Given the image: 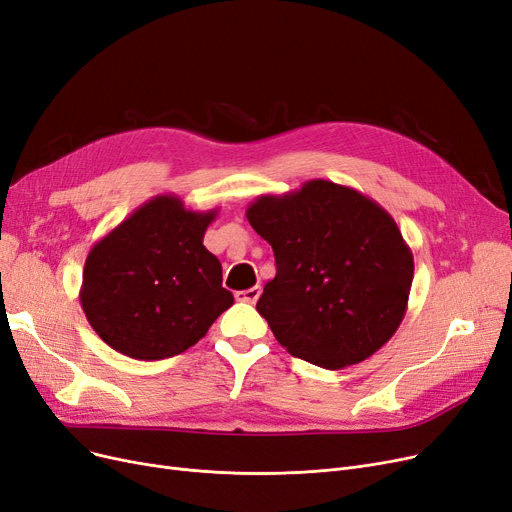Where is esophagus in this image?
Instances as JSON below:
<instances>
[{
	"label": "esophagus",
	"instance_id": "esophagus-1",
	"mask_svg": "<svg viewBox=\"0 0 512 512\" xmlns=\"http://www.w3.org/2000/svg\"><path fill=\"white\" fill-rule=\"evenodd\" d=\"M261 295V286H251L247 288V291H238L236 293V299L242 301V303H255Z\"/></svg>",
	"mask_w": 512,
	"mask_h": 512
}]
</instances>
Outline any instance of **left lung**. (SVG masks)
<instances>
[{"mask_svg": "<svg viewBox=\"0 0 512 512\" xmlns=\"http://www.w3.org/2000/svg\"><path fill=\"white\" fill-rule=\"evenodd\" d=\"M247 219L276 257L257 311L288 353L339 370L395 335L414 257L379 203L349 186L309 180L299 190L257 196Z\"/></svg>", "mask_w": 512, "mask_h": 512, "instance_id": "left-lung-1", "label": "left lung"}]
</instances>
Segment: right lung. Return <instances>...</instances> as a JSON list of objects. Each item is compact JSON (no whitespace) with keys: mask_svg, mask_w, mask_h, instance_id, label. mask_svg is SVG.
<instances>
[{"mask_svg":"<svg viewBox=\"0 0 512 512\" xmlns=\"http://www.w3.org/2000/svg\"><path fill=\"white\" fill-rule=\"evenodd\" d=\"M219 209L159 194L87 253L79 301L96 335L133 360H165L201 341L234 303L203 244Z\"/></svg>","mask_w":512,"mask_h":512,"instance_id":"1","label":"right lung"}]
</instances>
